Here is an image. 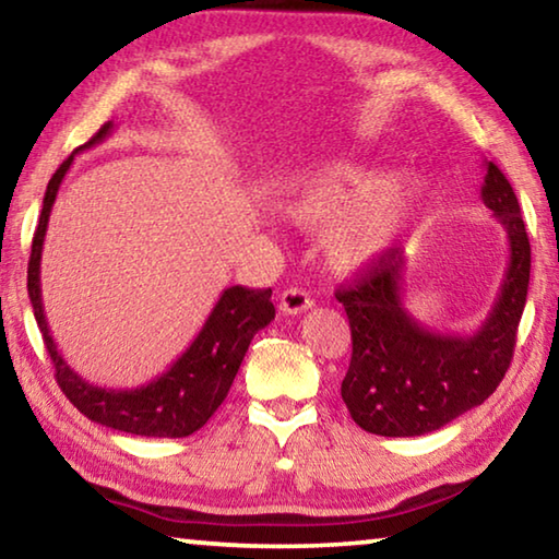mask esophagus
<instances>
[{"instance_id": "1", "label": "esophagus", "mask_w": 559, "mask_h": 559, "mask_svg": "<svg viewBox=\"0 0 559 559\" xmlns=\"http://www.w3.org/2000/svg\"><path fill=\"white\" fill-rule=\"evenodd\" d=\"M278 308L283 316H300V313H306L308 308H313V298H310L308 293L300 288H288L281 293Z\"/></svg>"}]
</instances>
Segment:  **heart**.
<instances>
[{"mask_svg":"<svg viewBox=\"0 0 559 559\" xmlns=\"http://www.w3.org/2000/svg\"><path fill=\"white\" fill-rule=\"evenodd\" d=\"M424 194L419 177L392 179L384 167L328 163L298 179L286 216L302 229L330 226L323 241L328 266L362 273L390 257L419 214Z\"/></svg>","mask_w":559,"mask_h":559,"instance_id":"b5f03b06","label":"heart"}]
</instances>
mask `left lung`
I'll use <instances>...</instances> for the list:
<instances>
[{
    "label": "left lung",
    "mask_w": 559,
    "mask_h": 559,
    "mask_svg": "<svg viewBox=\"0 0 559 559\" xmlns=\"http://www.w3.org/2000/svg\"><path fill=\"white\" fill-rule=\"evenodd\" d=\"M480 200L508 234V269L476 333L443 335L406 310L400 249L337 290L353 330V359L340 392L365 431L431 433L484 404L506 377L527 298L530 241L513 187L493 163H486Z\"/></svg>",
    "instance_id": "8db88e82"
}]
</instances>
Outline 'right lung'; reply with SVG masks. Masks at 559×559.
Instances as JSON below:
<instances>
[{
	"instance_id": "add662e5",
	"label": "right lung",
	"mask_w": 559,
	"mask_h": 559,
	"mask_svg": "<svg viewBox=\"0 0 559 559\" xmlns=\"http://www.w3.org/2000/svg\"><path fill=\"white\" fill-rule=\"evenodd\" d=\"M112 132V120H108L86 145L63 159L49 179L44 194V206L32 241L29 259V298L34 318L44 335V345L49 349L56 382L61 392L69 396L71 404L91 421L100 427L135 433V437L155 439H182L202 429L210 416L219 409V404L229 394V386L239 372L241 359L249 349L253 335L266 328L276 318V308L271 302V288L251 290L241 286L226 288L210 318L202 325L200 335L192 340L182 355H179L167 372L155 377L153 382L132 386V390H108L98 386L73 370L56 347L49 323H46L44 300H41V251L49 216L53 210L56 194L63 182L66 173L73 165V157L93 145H100Z\"/></svg>"
}]
</instances>
